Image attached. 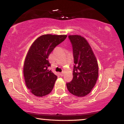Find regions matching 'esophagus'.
I'll return each mask as SVG.
<instances>
[{"mask_svg": "<svg viewBox=\"0 0 124 124\" xmlns=\"http://www.w3.org/2000/svg\"><path fill=\"white\" fill-rule=\"evenodd\" d=\"M63 73H64L63 72V71H62V73H59V75H60L61 76H63Z\"/></svg>", "mask_w": 124, "mask_h": 124, "instance_id": "34e87169", "label": "esophagus"}]
</instances>
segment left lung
<instances>
[{
	"label": "left lung",
	"mask_w": 124,
	"mask_h": 124,
	"mask_svg": "<svg viewBox=\"0 0 124 124\" xmlns=\"http://www.w3.org/2000/svg\"><path fill=\"white\" fill-rule=\"evenodd\" d=\"M73 52L74 66L72 80L66 84L70 93L78 97L86 96L96 84L98 64L90 45L84 37L69 35Z\"/></svg>",
	"instance_id": "1"
}]
</instances>
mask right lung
I'll return each instance as SVG.
<instances>
[{
  "mask_svg": "<svg viewBox=\"0 0 124 124\" xmlns=\"http://www.w3.org/2000/svg\"><path fill=\"white\" fill-rule=\"evenodd\" d=\"M67 35H43L35 40L29 49L23 65L25 84L35 96H46L53 90L57 76L48 70V56Z\"/></svg>",
  "mask_w": 124,
  "mask_h": 124,
  "instance_id": "right-lung-1",
  "label": "right lung"
}]
</instances>
